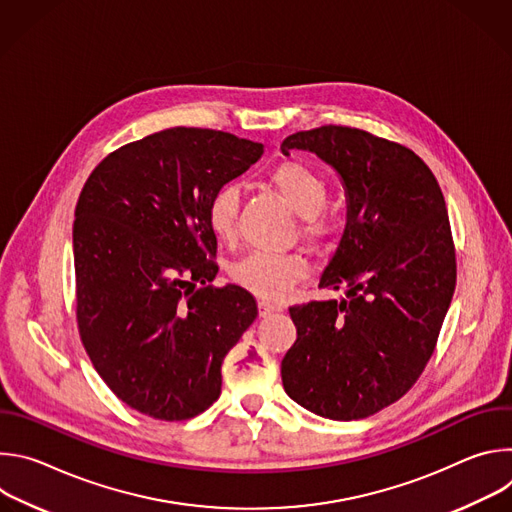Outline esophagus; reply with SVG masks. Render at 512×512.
<instances>
[{"instance_id": "esophagus-1", "label": "esophagus", "mask_w": 512, "mask_h": 512, "mask_svg": "<svg viewBox=\"0 0 512 512\" xmlns=\"http://www.w3.org/2000/svg\"><path fill=\"white\" fill-rule=\"evenodd\" d=\"M273 312H277V308L273 304H267V302H259V316L261 318H267L271 316Z\"/></svg>"}]
</instances>
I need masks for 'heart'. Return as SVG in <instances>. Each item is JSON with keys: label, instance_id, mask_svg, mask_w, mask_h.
Instances as JSON below:
<instances>
[{"label": "heart", "instance_id": "1", "mask_svg": "<svg viewBox=\"0 0 512 512\" xmlns=\"http://www.w3.org/2000/svg\"><path fill=\"white\" fill-rule=\"evenodd\" d=\"M269 184L304 218L302 233L310 241L324 243L336 235L338 218L324 210L328 202V184L314 168L302 162H283L271 170ZM239 208L241 194L235 184L221 186L208 202V227L225 243H231L237 237ZM306 275V261L294 253H251L231 269L235 283L267 300L281 298L291 285Z\"/></svg>", "mask_w": 512, "mask_h": 512}]
</instances>
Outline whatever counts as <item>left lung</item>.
Returning <instances> with one entry per match:
<instances>
[{
    "instance_id": "obj_1",
    "label": "left lung",
    "mask_w": 512,
    "mask_h": 512,
    "mask_svg": "<svg viewBox=\"0 0 512 512\" xmlns=\"http://www.w3.org/2000/svg\"><path fill=\"white\" fill-rule=\"evenodd\" d=\"M342 178L346 229L318 287L346 300L291 306L298 338L281 360L285 393L304 409L364 419L399 401L429 362L456 287L446 200L427 164L401 143L346 125L298 131Z\"/></svg>"
}]
</instances>
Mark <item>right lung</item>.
Masks as SVG:
<instances>
[{"instance_id": "1", "label": "right lung", "mask_w": 512, "mask_h": 512, "mask_svg": "<svg viewBox=\"0 0 512 512\" xmlns=\"http://www.w3.org/2000/svg\"><path fill=\"white\" fill-rule=\"evenodd\" d=\"M261 154L263 143L233 133L172 127L121 145L81 190V342L117 399L143 415L206 411L221 395L223 358L257 318L247 289L210 285L218 265L206 208Z\"/></svg>"}]
</instances>
